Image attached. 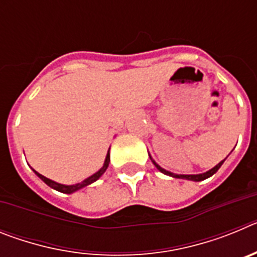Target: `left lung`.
<instances>
[{
	"mask_svg": "<svg viewBox=\"0 0 257 257\" xmlns=\"http://www.w3.org/2000/svg\"><path fill=\"white\" fill-rule=\"evenodd\" d=\"M224 161H225V160H224ZM224 161H221V162H220L219 165L215 166V167H213V169H211L210 171L205 172V174H199V175H176V174H172V172L166 171V170H163L162 167H161V166L157 165V163L154 162V161H153V163H154V166H156L157 169H158L161 172H162V174L169 175V176H172V178H176V179H187V180H193V181H202V180H205V179L210 178V176H212V175L215 174V172H216L217 170L220 169V167H221V165H222V163H224Z\"/></svg>",
	"mask_w": 257,
	"mask_h": 257,
	"instance_id": "8db88e82",
	"label": "left lung"
}]
</instances>
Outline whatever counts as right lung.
<instances>
[{"label": "right lung", "instance_id": "obj_1", "mask_svg": "<svg viewBox=\"0 0 257 257\" xmlns=\"http://www.w3.org/2000/svg\"><path fill=\"white\" fill-rule=\"evenodd\" d=\"M109 161H110V158H109V151H108V154H106L105 162H104V166H103V167H101V169L99 170V171H97L96 174H94V175H92V176H90V178H87V179H86V180H83L82 183L76 184V185H63V184L55 183V181H52V180H50V179L45 178L44 175L38 174V172H37V171H35V170H33V171L36 172V175H37V176H38V178L41 179V180L45 181V183H46L47 185H49V187H51L52 189H55V190H58V192L67 193V194H69V193L76 192V190H78V189H81V188L86 187V185H88V184H91V183H94V181H96L97 179L100 178L101 175H103L104 172H105V170L108 169Z\"/></svg>", "mask_w": 257, "mask_h": 257}]
</instances>
